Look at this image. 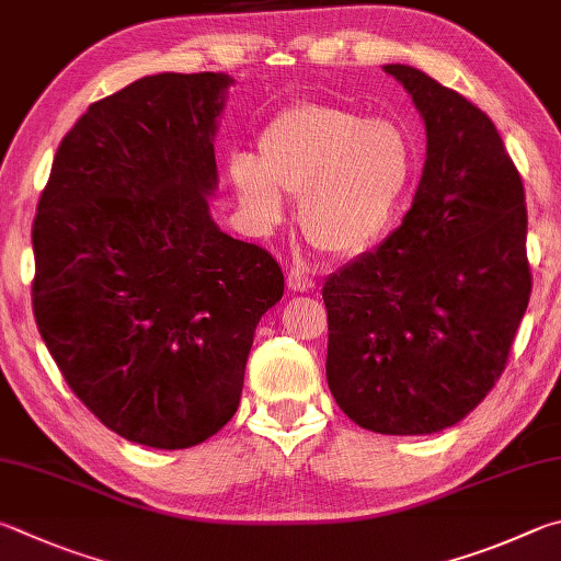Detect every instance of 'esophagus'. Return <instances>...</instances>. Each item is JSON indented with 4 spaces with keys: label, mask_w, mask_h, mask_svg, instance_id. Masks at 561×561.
Wrapping results in <instances>:
<instances>
[{
    "label": "esophagus",
    "mask_w": 561,
    "mask_h": 561,
    "mask_svg": "<svg viewBox=\"0 0 561 561\" xmlns=\"http://www.w3.org/2000/svg\"><path fill=\"white\" fill-rule=\"evenodd\" d=\"M286 283H288V290H293V293H310L312 288H316V280H312V275H308L306 271H300V268H290Z\"/></svg>",
    "instance_id": "obj_1"
}]
</instances>
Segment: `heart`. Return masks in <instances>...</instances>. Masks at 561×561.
<instances>
[{"instance_id":"1","label":"heart","mask_w":561,"mask_h":561,"mask_svg":"<svg viewBox=\"0 0 561 561\" xmlns=\"http://www.w3.org/2000/svg\"><path fill=\"white\" fill-rule=\"evenodd\" d=\"M229 180L259 229L278 224L286 194H298L302 233L330 253L357 255L394 229L416 180V147L391 121L300 103L268 121L255 157H231Z\"/></svg>"}]
</instances>
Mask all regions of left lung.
<instances>
[{"label": "left lung", "instance_id": "8db88e82", "mask_svg": "<svg viewBox=\"0 0 561 561\" xmlns=\"http://www.w3.org/2000/svg\"><path fill=\"white\" fill-rule=\"evenodd\" d=\"M426 125L414 204L375 251L322 286L328 385L387 436L466 419L505 369L533 275L523 180L490 117L414 66L389 64Z\"/></svg>", "mask_w": 561, "mask_h": 561}]
</instances>
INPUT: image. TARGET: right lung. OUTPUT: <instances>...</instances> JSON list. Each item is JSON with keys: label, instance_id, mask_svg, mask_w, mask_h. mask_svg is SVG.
<instances>
[{"label": "right lung", "instance_id": "right-lung-1", "mask_svg": "<svg viewBox=\"0 0 561 561\" xmlns=\"http://www.w3.org/2000/svg\"><path fill=\"white\" fill-rule=\"evenodd\" d=\"M226 73H157L66 133L32 229L34 318L68 387L133 444L190 448L239 409L283 273L209 211Z\"/></svg>", "mask_w": 561, "mask_h": 561}]
</instances>
